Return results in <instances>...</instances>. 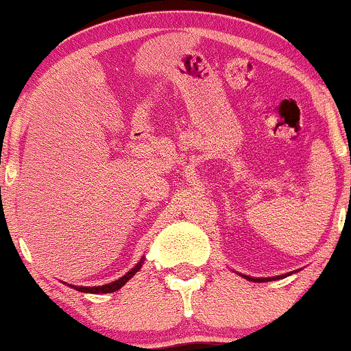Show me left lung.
<instances>
[{
    "mask_svg": "<svg viewBox=\"0 0 351 351\" xmlns=\"http://www.w3.org/2000/svg\"><path fill=\"white\" fill-rule=\"evenodd\" d=\"M288 274H291V273H288ZM241 276H244V274H241ZM286 274H282V276H274V278H251V276H244L246 278V280H250V281H256V282H265V281H271V280H280V278H285Z\"/></svg>",
    "mask_w": 351,
    "mask_h": 351,
    "instance_id": "left-lung-1",
    "label": "left lung"
}]
</instances>
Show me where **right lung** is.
<instances>
[{
  "mask_svg": "<svg viewBox=\"0 0 351 351\" xmlns=\"http://www.w3.org/2000/svg\"><path fill=\"white\" fill-rule=\"evenodd\" d=\"M142 265H144V258H142L141 261L137 263V265L132 267L129 273L123 274V276L120 278V280H117V281H114V282H108V285H101V286H75V285H69V286H70V288L77 289V291L92 293V295H99V293H114V291H117V289L122 288V286L125 285V282L129 281L130 278L134 276V274L137 273L138 269H141Z\"/></svg>",
  "mask_w": 351,
  "mask_h": 351,
  "instance_id": "obj_1",
  "label": "right lung"
}]
</instances>
